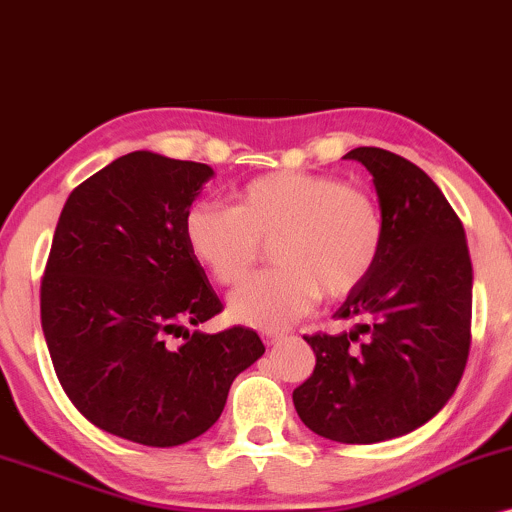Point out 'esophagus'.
Here are the masks:
<instances>
[{"instance_id":"1","label":"esophagus","mask_w":512,"mask_h":512,"mask_svg":"<svg viewBox=\"0 0 512 512\" xmlns=\"http://www.w3.org/2000/svg\"><path fill=\"white\" fill-rule=\"evenodd\" d=\"M285 338V333H278V331H266L263 333V343L266 346H275V343H280Z\"/></svg>"}]
</instances>
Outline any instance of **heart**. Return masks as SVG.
I'll return each mask as SVG.
<instances>
[{
  "label": "heart",
  "instance_id": "1",
  "mask_svg": "<svg viewBox=\"0 0 512 512\" xmlns=\"http://www.w3.org/2000/svg\"><path fill=\"white\" fill-rule=\"evenodd\" d=\"M191 254L220 285H234L271 245L275 268L232 292L229 317L263 331L302 319L321 295L346 297L375 271L384 220L375 198L333 176L278 171L246 183L237 203H195L183 217Z\"/></svg>",
  "mask_w": 512,
  "mask_h": 512
}]
</instances>
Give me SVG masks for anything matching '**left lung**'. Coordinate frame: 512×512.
<instances>
[{
    "label": "left lung",
    "mask_w": 512,
    "mask_h": 512,
    "mask_svg": "<svg viewBox=\"0 0 512 512\" xmlns=\"http://www.w3.org/2000/svg\"><path fill=\"white\" fill-rule=\"evenodd\" d=\"M346 157L372 174L384 246L333 314L358 324L304 336L317 365L292 401L321 438L370 445L421 428L455 394L472 341V258L462 222L426 171L380 147Z\"/></svg>",
    "instance_id": "8db88e82"
}]
</instances>
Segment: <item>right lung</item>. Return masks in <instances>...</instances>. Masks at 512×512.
Listing matches in <instances>:
<instances>
[{
    "label": "right lung",
    "mask_w": 512,
    "mask_h": 512,
    "mask_svg": "<svg viewBox=\"0 0 512 512\" xmlns=\"http://www.w3.org/2000/svg\"><path fill=\"white\" fill-rule=\"evenodd\" d=\"M215 171L130 152L67 198L40 285L45 343L65 394L96 428L174 447L215 426L234 377L266 353L254 329L191 326L222 312L183 237Z\"/></svg>",
    "instance_id": "1"
}]
</instances>
